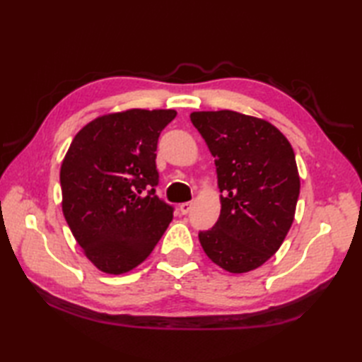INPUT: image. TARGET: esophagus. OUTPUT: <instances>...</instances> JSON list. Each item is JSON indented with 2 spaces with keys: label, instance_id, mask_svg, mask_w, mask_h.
Segmentation results:
<instances>
[{
  "label": "esophagus",
  "instance_id": "1",
  "mask_svg": "<svg viewBox=\"0 0 362 362\" xmlns=\"http://www.w3.org/2000/svg\"><path fill=\"white\" fill-rule=\"evenodd\" d=\"M191 209H193V204L191 202H183L179 205V210L182 214H188L191 211Z\"/></svg>",
  "mask_w": 362,
  "mask_h": 362
}]
</instances>
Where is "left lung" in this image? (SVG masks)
<instances>
[{
  "label": "left lung",
  "mask_w": 362,
  "mask_h": 362,
  "mask_svg": "<svg viewBox=\"0 0 362 362\" xmlns=\"http://www.w3.org/2000/svg\"><path fill=\"white\" fill-rule=\"evenodd\" d=\"M189 118L214 157L221 191L219 219L199 241L224 271L250 272L280 249L294 221L300 193L294 151L266 119L233 110L193 112Z\"/></svg>",
  "instance_id": "8db88e82"
}]
</instances>
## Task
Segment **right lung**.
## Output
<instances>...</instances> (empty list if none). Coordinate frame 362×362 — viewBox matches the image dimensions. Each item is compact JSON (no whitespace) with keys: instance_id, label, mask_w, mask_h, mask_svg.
I'll list each match as a JSON object with an SVG mask.
<instances>
[{"instance_id":"add662e5","label":"right lung","mask_w":362,"mask_h":362,"mask_svg":"<svg viewBox=\"0 0 362 362\" xmlns=\"http://www.w3.org/2000/svg\"><path fill=\"white\" fill-rule=\"evenodd\" d=\"M175 110L129 109L83 126L60 166L62 211L74 240L99 271H132L173 221L156 194L160 132Z\"/></svg>"}]
</instances>
